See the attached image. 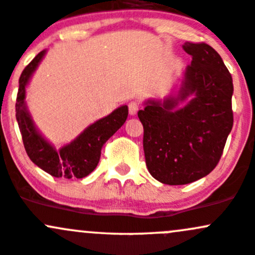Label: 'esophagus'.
<instances>
[{
  "label": "esophagus",
  "instance_id": "34e87169",
  "mask_svg": "<svg viewBox=\"0 0 255 255\" xmlns=\"http://www.w3.org/2000/svg\"><path fill=\"white\" fill-rule=\"evenodd\" d=\"M128 109H129L130 115H135L139 110V103L138 101H130V103L128 104Z\"/></svg>",
  "mask_w": 255,
  "mask_h": 255
}]
</instances>
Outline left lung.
<instances>
[{
    "instance_id": "obj_1",
    "label": "left lung",
    "mask_w": 255,
    "mask_h": 255,
    "mask_svg": "<svg viewBox=\"0 0 255 255\" xmlns=\"http://www.w3.org/2000/svg\"><path fill=\"white\" fill-rule=\"evenodd\" d=\"M192 56L176 98L148 101L138 112L150 175L170 186L192 183L216 167L234 126L231 73L205 42H186ZM189 95L184 108L174 107Z\"/></svg>"
}]
</instances>
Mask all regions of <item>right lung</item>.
<instances>
[{
  "label": "right lung",
  "mask_w": 255,
  "mask_h": 255,
  "mask_svg": "<svg viewBox=\"0 0 255 255\" xmlns=\"http://www.w3.org/2000/svg\"><path fill=\"white\" fill-rule=\"evenodd\" d=\"M44 55L45 51L37 53L35 58L24 68L19 78L15 117L24 148L31 161L49 175L66 179L83 178L95 170L100 160L103 145L127 120L128 107L126 105L119 107L111 115L89 126L71 144L56 150L37 132L24 103L26 84Z\"/></svg>",
  "instance_id": "right-lung-1"
}]
</instances>
